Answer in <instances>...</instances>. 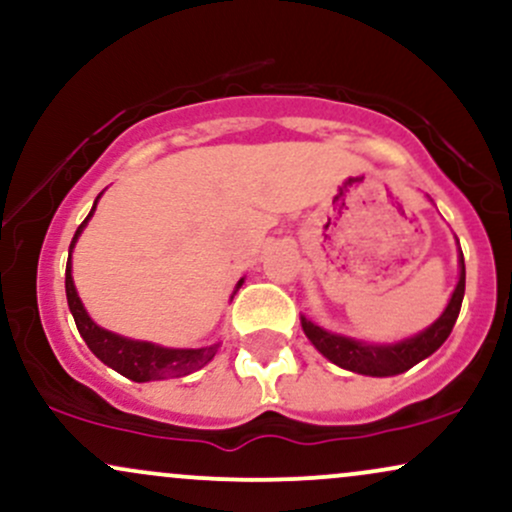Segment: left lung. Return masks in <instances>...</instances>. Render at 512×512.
I'll use <instances>...</instances> for the list:
<instances>
[{
	"mask_svg": "<svg viewBox=\"0 0 512 512\" xmlns=\"http://www.w3.org/2000/svg\"><path fill=\"white\" fill-rule=\"evenodd\" d=\"M464 298V257L460 250V281H457L455 291L448 308L443 310V315L433 322L431 327H426L424 332H419L416 337L404 339L397 344H366L356 342L351 337H342V334H334L317 327L315 322L301 317V325L305 337L313 342V346L320 351L322 356L330 358L334 366L351 370V373L361 375H373V378H387V375H399L411 366H416L419 361H424L440 349V344L450 337L452 327H455L457 315H460Z\"/></svg>",
	"mask_w": 512,
	"mask_h": 512,
	"instance_id": "left-lung-1",
	"label": "left lung"
}]
</instances>
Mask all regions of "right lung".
Segmentation results:
<instances>
[{
	"instance_id": "obj_1",
	"label": "right lung",
	"mask_w": 512,
	"mask_h": 512,
	"mask_svg": "<svg viewBox=\"0 0 512 512\" xmlns=\"http://www.w3.org/2000/svg\"><path fill=\"white\" fill-rule=\"evenodd\" d=\"M98 197H96V202H98ZM96 202H93L91 214H88L84 223L76 228L72 245H69L67 274H64V289H67L69 310H72L76 330H79L81 337H84L88 349L101 358L105 366L117 370V373L125 375V378L134 380V383H149V380H163V378H180V375L195 373V370L207 366L211 358L216 356L219 344L202 346V349H168V346H158L151 342H139V339L120 337V334L98 327L96 322L88 317L84 303H81L79 293H76V289H74L72 248H74L76 238H79L81 231H84L88 219L93 216V211H96ZM240 284H243V281H238V289H240Z\"/></svg>"
}]
</instances>
